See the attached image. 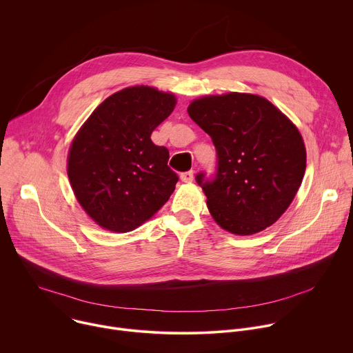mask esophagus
Wrapping results in <instances>:
<instances>
[{
  "instance_id": "esophagus-1",
  "label": "esophagus",
  "mask_w": 353,
  "mask_h": 353,
  "mask_svg": "<svg viewBox=\"0 0 353 353\" xmlns=\"http://www.w3.org/2000/svg\"><path fill=\"white\" fill-rule=\"evenodd\" d=\"M193 179V171H186L181 174V181L182 182H192Z\"/></svg>"
}]
</instances>
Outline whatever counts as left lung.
<instances>
[{
	"label": "left lung",
	"mask_w": 353,
	"mask_h": 353,
	"mask_svg": "<svg viewBox=\"0 0 353 353\" xmlns=\"http://www.w3.org/2000/svg\"><path fill=\"white\" fill-rule=\"evenodd\" d=\"M188 114L216 146L214 176L196 175L214 221L235 235L272 225L305 175L306 149L298 128L268 100L248 93L193 100Z\"/></svg>",
	"instance_id": "1"
}]
</instances>
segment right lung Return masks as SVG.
<instances>
[{
	"mask_svg": "<svg viewBox=\"0 0 353 353\" xmlns=\"http://www.w3.org/2000/svg\"><path fill=\"white\" fill-rule=\"evenodd\" d=\"M176 99L133 86L105 99L77 133L68 178L83 210L101 228L129 232L152 219L178 182L170 153L152 132L174 111Z\"/></svg>",
	"mask_w": 353,
	"mask_h": 353,
	"instance_id": "1",
	"label": "right lung"
}]
</instances>
